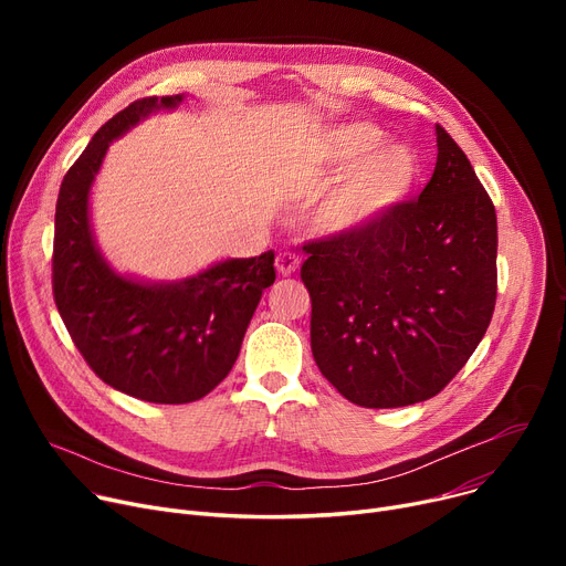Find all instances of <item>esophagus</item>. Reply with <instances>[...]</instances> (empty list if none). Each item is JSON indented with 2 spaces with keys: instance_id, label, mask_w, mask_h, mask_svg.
I'll use <instances>...</instances> for the list:
<instances>
[{
  "instance_id": "1",
  "label": "esophagus",
  "mask_w": 566,
  "mask_h": 566,
  "mask_svg": "<svg viewBox=\"0 0 566 566\" xmlns=\"http://www.w3.org/2000/svg\"><path fill=\"white\" fill-rule=\"evenodd\" d=\"M275 265H277V273H280V275L289 277V275H293V273L301 268V259H298V254H293V252L284 250V252L277 254Z\"/></svg>"
}]
</instances>
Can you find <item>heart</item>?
Segmentation results:
<instances>
[{
	"label": "heart",
	"mask_w": 566,
	"mask_h": 566,
	"mask_svg": "<svg viewBox=\"0 0 566 566\" xmlns=\"http://www.w3.org/2000/svg\"><path fill=\"white\" fill-rule=\"evenodd\" d=\"M380 133L369 124H344L325 133L318 160L328 174H342L355 161L342 181L318 206V227L333 233H348L367 227L385 208H390L410 186L412 160L399 148H376Z\"/></svg>",
	"instance_id": "b5f03b06"
}]
</instances>
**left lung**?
<instances>
[{"mask_svg": "<svg viewBox=\"0 0 566 566\" xmlns=\"http://www.w3.org/2000/svg\"><path fill=\"white\" fill-rule=\"evenodd\" d=\"M436 135V169L418 199L303 248L314 360L363 408L436 397L495 310V206L450 133Z\"/></svg>", "mask_w": 566, "mask_h": 566, "instance_id": "obj_1", "label": "left lung"}]
</instances>
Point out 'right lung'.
Returning <instances> with one entry per match:
<instances>
[{
    "mask_svg": "<svg viewBox=\"0 0 566 566\" xmlns=\"http://www.w3.org/2000/svg\"><path fill=\"white\" fill-rule=\"evenodd\" d=\"M184 96H148L114 114L64 176L56 197L52 293L86 365L109 388L151 403H190L231 371L275 252L229 259L171 284L116 275L88 224V190L112 139Z\"/></svg>",
    "mask_w": 566,
    "mask_h": 566,
    "instance_id": "1",
    "label": "right lung"
}]
</instances>
